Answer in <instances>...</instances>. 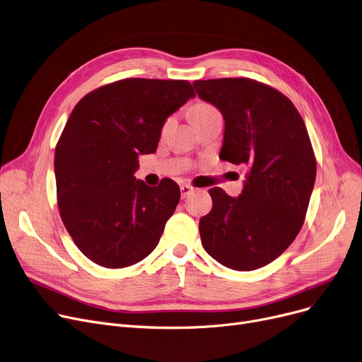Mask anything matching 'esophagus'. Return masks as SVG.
<instances>
[{
    "label": "esophagus",
    "mask_w": 362,
    "mask_h": 362,
    "mask_svg": "<svg viewBox=\"0 0 362 362\" xmlns=\"http://www.w3.org/2000/svg\"><path fill=\"white\" fill-rule=\"evenodd\" d=\"M195 189L191 185H180V192H182V199L189 197Z\"/></svg>",
    "instance_id": "obj_1"
}]
</instances>
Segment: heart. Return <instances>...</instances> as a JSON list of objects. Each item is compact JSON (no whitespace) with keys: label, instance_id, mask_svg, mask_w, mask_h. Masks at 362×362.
<instances>
[{"label":"heart","instance_id":"1","mask_svg":"<svg viewBox=\"0 0 362 362\" xmlns=\"http://www.w3.org/2000/svg\"><path fill=\"white\" fill-rule=\"evenodd\" d=\"M211 112H216V109L211 105H209V103H198L192 109V119H194V122H197L198 119H201L202 117H206V115H209ZM170 122H171V119L167 121L165 127H167Z\"/></svg>","mask_w":362,"mask_h":362}]
</instances>
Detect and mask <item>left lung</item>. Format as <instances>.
Returning <instances> with one entry per match:
<instances>
[{"label": "left lung", "mask_w": 362, "mask_h": 362, "mask_svg": "<svg viewBox=\"0 0 362 362\" xmlns=\"http://www.w3.org/2000/svg\"><path fill=\"white\" fill-rule=\"evenodd\" d=\"M194 87L223 115L220 160L248 168L240 197L210 189L213 209L199 220L202 247L229 269H259L284 253L305 222L317 176L306 125L284 94L248 78Z\"/></svg>", "instance_id": "8db88e82"}]
</instances>
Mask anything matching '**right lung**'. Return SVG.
I'll return each instance as SVG.
<instances>
[{
	"instance_id": "add662e5",
	"label": "right lung",
	"mask_w": 362,
	"mask_h": 362,
	"mask_svg": "<svg viewBox=\"0 0 362 362\" xmlns=\"http://www.w3.org/2000/svg\"><path fill=\"white\" fill-rule=\"evenodd\" d=\"M182 80L127 78L76 103L57 142V206L75 245L103 268L149 256L180 199L176 182L137 180L139 155L153 153L163 125L187 100Z\"/></svg>"
}]
</instances>
